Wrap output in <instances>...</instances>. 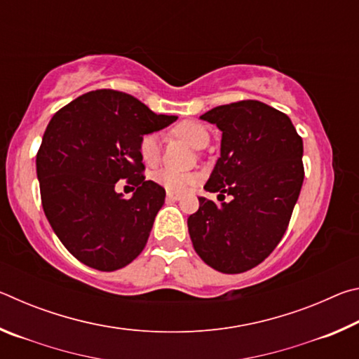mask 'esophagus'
Returning a JSON list of instances; mask_svg holds the SVG:
<instances>
[{
  "mask_svg": "<svg viewBox=\"0 0 359 359\" xmlns=\"http://www.w3.org/2000/svg\"><path fill=\"white\" fill-rule=\"evenodd\" d=\"M166 198H168V199H171V201H179V199H180V194H177V193H172V191H168V193H166Z\"/></svg>",
  "mask_w": 359,
  "mask_h": 359,
  "instance_id": "obj_1",
  "label": "esophagus"
}]
</instances>
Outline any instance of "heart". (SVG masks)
Wrapping results in <instances>:
<instances>
[{
    "mask_svg": "<svg viewBox=\"0 0 359 359\" xmlns=\"http://www.w3.org/2000/svg\"><path fill=\"white\" fill-rule=\"evenodd\" d=\"M172 133L177 137L184 139L187 144H190L194 149H203L209 142L208 130L203 125L196 123V121H180L179 125L174 126ZM139 155H141L145 165L155 166L161 156L160 136L155 135V133L144 135L141 141H139ZM150 177L155 184L174 193H184L199 180V175L196 172H180L169 168L158 169Z\"/></svg>",
    "mask_w": 359,
    "mask_h": 359,
    "instance_id": "obj_1",
    "label": "heart"
}]
</instances>
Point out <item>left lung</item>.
Returning <instances> with one entry per match:
<instances>
[{
	"mask_svg": "<svg viewBox=\"0 0 359 359\" xmlns=\"http://www.w3.org/2000/svg\"><path fill=\"white\" fill-rule=\"evenodd\" d=\"M222 131L220 158L204 188L231 201L199 198L188 233L205 264L241 274L264 261L288 228L304 182L302 139L287 114L247 100L201 115Z\"/></svg>",
	"mask_w": 359,
	"mask_h": 359,
	"instance_id": "1",
	"label": "left lung"
}]
</instances>
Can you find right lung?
I'll return each instance as SVG.
<instances>
[{
	"instance_id": "1",
	"label": "right lung",
	"mask_w": 359,
	"mask_h": 359,
	"mask_svg": "<svg viewBox=\"0 0 359 359\" xmlns=\"http://www.w3.org/2000/svg\"><path fill=\"white\" fill-rule=\"evenodd\" d=\"M175 120L104 88L79 96L48 121L36 155L42 209L81 263L111 272L144 250L166 191L145 180L139 141ZM123 178L137 187L130 200L114 191Z\"/></svg>"
}]
</instances>
